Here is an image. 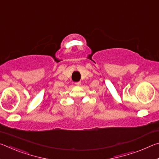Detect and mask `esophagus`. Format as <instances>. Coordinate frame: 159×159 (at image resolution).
I'll use <instances>...</instances> for the list:
<instances>
[{"label":"esophagus","mask_w":159,"mask_h":159,"mask_svg":"<svg viewBox=\"0 0 159 159\" xmlns=\"http://www.w3.org/2000/svg\"><path fill=\"white\" fill-rule=\"evenodd\" d=\"M75 84H76V85H78V86H80V85H81V82H80V81L76 82V83H75Z\"/></svg>","instance_id":"esophagus-1"}]
</instances>
